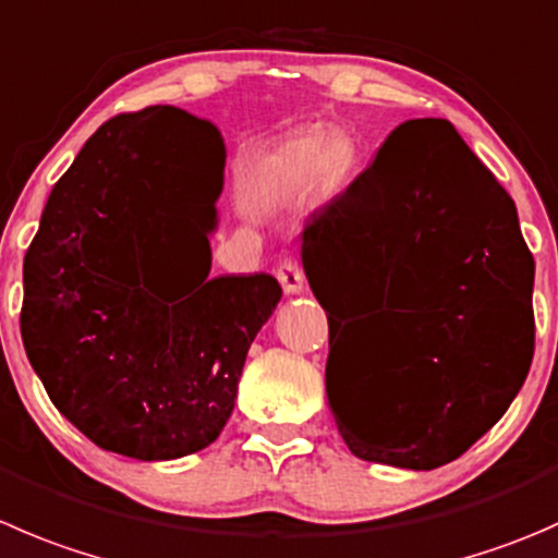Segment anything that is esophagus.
Masks as SVG:
<instances>
[{
  "label": "esophagus",
  "mask_w": 558,
  "mask_h": 558,
  "mask_svg": "<svg viewBox=\"0 0 558 558\" xmlns=\"http://www.w3.org/2000/svg\"><path fill=\"white\" fill-rule=\"evenodd\" d=\"M275 278L280 280L286 294H302L305 289V272L300 269V264L294 262H283L278 269H275Z\"/></svg>",
  "instance_id": "obj_1"
}]
</instances>
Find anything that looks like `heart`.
I'll return each instance as SVG.
<instances>
[{
  "instance_id": "1",
  "label": "heart",
  "mask_w": 558,
  "mask_h": 558,
  "mask_svg": "<svg viewBox=\"0 0 558 558\" xmlns=\"http://www.w3.org/2000/svg\"><path fill=\"white\" fill-rule=\"evenodd\" d=\"M360 166V144L345 130L300 128L275 144L256 163L253 177L272 191L316 187L322 196L343 191Z\"/></svg>"
}]
</instances>
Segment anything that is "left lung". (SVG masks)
<instances>
[{
  "mask_svg": "<svg viewBox=\"0 0 558 558\" xmlns=\"http://www.w3.org/2000/svg\"><path fill=\"white\" fill-rule=\"evenodd\" d=\"M329 318L327 398L362 461L430 472L501 420L534 356V258L515 202L447 119L395 128L302 231ZM341 349L338 350L337 345Z\"/></svg>",
  "mask_w": 558,
  "mask_h": 558,
  "instance_id": "8db88e82",
  "label": "left lung"
}]
</instances>
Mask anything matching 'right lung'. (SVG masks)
<instances>
[{"label": "right lung", "instance_id": "add662e5", "mask_svg": "<svg viewBox=\"0 0 558 558\" xmlns=\"http://www.w3.org/2000/svg\"><path fill=\"white\" fill-rule=\"evenodd\" d=\"M223 135L174 106L113 117L43 209L21 338L51 403L97 447L174 461L220 436L272 275L209 278ZM193 170L208 171L198 192Z\"/></svg>", "mask_w": 558, "mask_h": 558}]
</instances>
